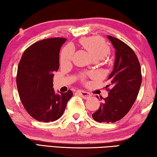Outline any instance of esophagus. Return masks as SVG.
I'll return each instance as SVG.
<instances>
[{"label":"esophagus","mask_w":157,"mask_h":157,"mask_svg":"<svg viewBox=\"0 0 157 157\" xmlns=\"http://www.w3.org/2000/svg\"><path fill=\"white\" fill-rule=\"evenodd\" d=\"M78 94L80 95L82 98H83L84 99H87V98H89L91 96V95L89 93L82 91V90H79V91H78Z\"/></svg>","instance_id":"obj_1"}]
</instances>
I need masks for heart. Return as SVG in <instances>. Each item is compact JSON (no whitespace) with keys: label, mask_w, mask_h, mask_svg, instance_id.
<instances>
[{"label":"heart","mask_w":157,"mask_h":157,"mask_svg":"<svg viewBox=\"0 0 157 157\" xmlns=\"http://www.w3.org/2000/svg\"><path fill=\"white\" fill-rule=\"evenodd\" d=\"M80 43L85 49L91 55L94 59H102L109 52V47L106 42L99 36H89L82 39ZM75 52L74 47L71 44H68L63 48L60 53V60L62 63H67L73 58ZM89 76H93V73H88Z\"/></svg>","instance_id":"heart-1"}]
</instances>
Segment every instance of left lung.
I'll list each match as a JSON object with an SVG mask.
<instances>
[{
  "mask_svg": "<svg viewBox=\"0 0 157 157\" xmlns=\"http://www.w3.org/2000/svg\"><path fill=\"white\" fill-rule=\"evenodd\" d=\"M108 38L116 49L113 69L108 78L110 84L106 86L108 97L103 98L100 108L92 114L95 121L107 123H115L129 112L142 82L140 65L134 50L120 39L109 35ZM109 86L112 89H107Z\"/></svg>",
  "mask_w": 157,
  "mask_h": 157,
  "instance_id": "obj_1",
  "label": "left lung"
}]
</instances>
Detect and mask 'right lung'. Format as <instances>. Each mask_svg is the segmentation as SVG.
Here are the masks:
<instances>
[{"mask_svg":"<svg viewBox=\"0 0 157 157\" xmlns=\"http://www.w3.org/2000/svg\"><path fill=\"white\" fill-rule=\"evenodd\" d=\"M66 39H46L25 50L18 63L17 84L21 102L35 120L48 123L62 116L73 93L55 94L53 72L59 66V50Z\"/></svg>","mask_w":157,"mask_h":157,"instance_id":"1","label":"right lung"}]
</instances>
